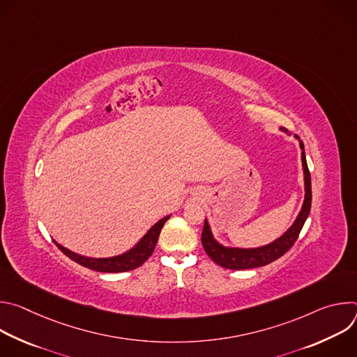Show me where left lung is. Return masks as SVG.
Instances as JSON below:
<instances>
[{
  "label": "left lung",
  "instance_id": "1",
  "mask_svg": "<svg viewBox=\"0 0 357 357\" xmlns=\"http://www.w3.org/2000/svg\"><path fill=\"white\" fill-rule=\"evenodd\" d=\"M281 131L289 134L285 128H280ZM295 138L299 141V146L302 149L301 152V161L303 168V185H305V199L302 203V208L292 223V226L277 240L261 245L256 248H238V247H226L220 244L211 230L209 222L205 219V226H203L202 231V244L208 256L220 267L229 268V270H247V268H256L267 266L281 256L294 245L296 241L305 220H307L310 212H311V202H312V189H311V174L307 165V158H305V148L303 142L299 139L298 135Z\"/></svg>",
  "mask_w": 357,
  "mask_h": 357
}]
</instances>
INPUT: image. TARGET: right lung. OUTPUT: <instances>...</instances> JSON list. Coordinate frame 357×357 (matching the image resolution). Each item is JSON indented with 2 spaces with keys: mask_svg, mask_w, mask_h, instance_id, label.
I'll return each mask as SVG.
<instances>
[{
  "mask_svg": "<svg viewBox=\"0 0 357 357\" xmlns=\"http://www.w3.org/2000/svg\"><path fill=\"white\" fill-rule=\"evenodd\" d=\"M171 218L165 216L161 220H158L154 226H152L145 234L144 237L128 251L120 254V256H114V257H106V259H93V257H86V256H80L77 252H73L70 250H68L66 247L61 245L59 243L55 241V244L58 245V248L68 256L70 260H73L75 263L94 270V271H100V273H124V271H131L138 268L141 264H144L148 257L154 251L160 233L165 225V222Z\"/></svg>",
  "mask_w": 357,
  "mask_h": 357,
  "instance_id": "1",
  "label": "right lung"
}]
</instances>
